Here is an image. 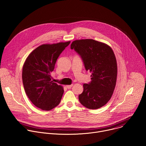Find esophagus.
I'll return each instance as SVG.
<instances>
[{
    "instance_id": "34e87169",
    "label": "esophagus",
    "mask_w": 146,
    "mask_h": 146,
    "mask_svg": "<svg viewBox=\"0 0 146 146\" xmlns=\"http://www.w3.org/2000/svg\"><path fill=\"white\" fill-rule=\"evenodd\" d=\"M72 86H73V84H71V85H68V86H66V88H68V89H70V88H71L72 87Z\"/></svg>"
}]
</instances>
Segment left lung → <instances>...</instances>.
<instances>
[{
    "instance_id": "1",
    "label": "left lung",
    "mask_w": 146,
    "mask_h": 146,
    "mask_svg": "<svg viewBox=\"0 0 146 146\" xmlns=\"http://www.w3.org/2000/svg\"><path fill=\"white\" fill-rule=\"evenodd\" d=\"M70 48L80 55L86 70L92 73L91 81L83 84L80 102L90 109L105 106L112 96L117 81V65L113 50L93 39L74 40Z\"/></svg>"
}]
</instances>
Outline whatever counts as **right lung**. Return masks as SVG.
<instances>
[{
	"label": "right lung",
	"instance_id": "obj_1",
	"mask_svg": "<svg viewBox=\"0 0 146 146\" xmlns=\"http://www.w3.org/2000/svg\"><path fill=\"white\" fill-rule=\"evenodd\" d=\"M70 41L42 44L27 57L23 68V82L28 98L37 108L46 111L57 106L64 88L51 80L56 61Z\"/></svg>",
	"mask_w": 146,
	"mask_h": 146
}]
</instances>
